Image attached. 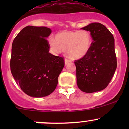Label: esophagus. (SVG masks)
Instances as JSON below:
<instances>
[{
    "label": "esophagus",
    "mask_w": 129,
    "mask_h": 129,
    "mask_svg": "<svg viewBox=\"0 0 129 129\" xmlns=\"http://www.w3.org/2000/svg\"><path fill=\"white\" fill-rule=\"evenodd\" d=\"M70 62V60L69 59H67V58L65 59V64L66 65L67 64V63H69Z\"/></svg>",
    "instance_id": "1"
}]
</instances>
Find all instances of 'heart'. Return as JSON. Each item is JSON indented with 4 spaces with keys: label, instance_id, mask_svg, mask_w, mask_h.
Instances as JSON below:
<instances>
[{
    "label": "heart",
    "instance_id": "b5f03b06",
    "mask_svg": "<svg viewBox=\"0 0 129 129\" xmlns=\"http://www.w3.org/2000/svg\"><path fill=\"white\" fill-rule=\"evenodd\" d=\"M92 38L87 31H64L57 33L55 39L50 38L49 44L56 52L67 51L72 59L86 56L92 46Z\"/></svg>",
    "mask_w": 129,
    "mask_h": 129
}]
</instances>
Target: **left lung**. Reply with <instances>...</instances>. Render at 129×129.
<instances>
[{
	"instance_id": "8db88e82",
	"label": "left lung",
	"mask_w": 129,
	"mask_h": 129,
	"mask_svg": "<svg viewBox=\"0 0 129 129\" xmlns=\"http://www.w3.org/2000/svg\"><path fill=\"white\" fill-rule=\"evenodd\" d=\"M81 29L90 31L93 41L89 53L75 61L77 85L84 92H96L107 87L116 69L115 39L100 23H90Z\"/></svg>"
}]
</instances>
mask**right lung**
<instances>
[{
    "mask_svg": "<svg viewBox=\"0 0 129 129\" xmlns=\"http://www.w3.org/2000/svg\"><path fill=\"white\" fill-rule=\"evenodd\" d=\"M51 33L45 26H27L13 42L11 73L22 91L29 96L44 97L52 93L65 66L63 57L49 53L46 38Z\"/></svg>",
    "mask_w": 129,
    "mask_h": 129,
    "instance_id": "obj_1",
    "label": "right lung"
}]
</instances>
